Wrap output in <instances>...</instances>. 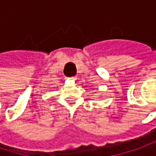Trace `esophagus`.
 <instances>
[{
	"label": "esophagus",
	"mask_w": 156,
	"mask_h": 156,
	"mask_svg": "<svg viewBox=\"0 0 156 156\" xmlns=\"http://www.w3.org/2000/svg\"><path fill=\"white\" fill-rule=\"evenodd\" d=\"M71 80H76V78L75 77H72V78H71Z\"/></svg>",
	"instance_id": "esophagus-1"
}]
</instances>
